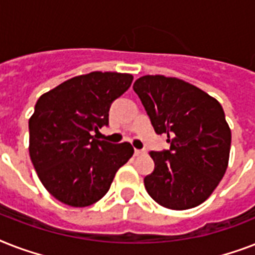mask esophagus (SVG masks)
I'll return each instance as SVG.
<instances>
[{
  "label": "esophagus",
  "mask_w": 255,
  "mask_h": 255,
  "mask_svg": "<svg viewBox=\"0 0 255 255\" xmlns=\"http://www.w3.org/2000/svg\"><path fill=\"white\" fill-rule=\"evenodd\" d=\"M145 153V151H143V149H135V156H141Z\"/></svg>",
  "instance_id": "34e87169"
}]
</instances>
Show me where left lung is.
Wrapping results in <instances>:
<instances>
[{"instance_id":"obj_1","label":"left lung","mask_w":255,"mask_h":255,"mask_svg":"<svg viewBox=\"0 0 255 255\" xmlns=\"http://www.w3.org/2000/svg\"><path fill=\"white\" fill-rule=\"evenodd\" d=\"M157 135L169 149L149 155L155 169L144 178L159 205L185 210L213 193L229 161L232 132L217 100L177 78L145 75L133 83Z\"/></svg>"}]
</instances>
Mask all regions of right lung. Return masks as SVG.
Listing matches in <instances>:
<instances>
[{"mask_svg": "<svg viewBox=\"0 0 255 255\" xmlns=\"http://www.w3.org/2000/svg\"><path fill=\"white\" fill-rule=\"evenodd\" d=\"M131 74L94 73L63 82L38 99L29 120L30 159L41 182L66 205L85 208L107 193L116 172L133 155L129 143L95 140L108 126L112 102Z\"/></svg>", "mask_w": 255, "mask_h": 255, "instance_id": "obj_1", "label": "right lung"}]
</instances>
